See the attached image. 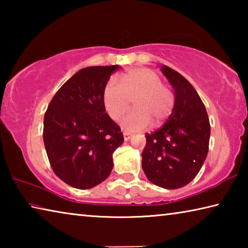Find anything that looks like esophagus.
I'll list each match as a JSON object with an SVG mask.
<instances>
[{
  "mask_svg": "<svg viewBox=\"0 0 248 248\" xmlns=\"http://www.w3.org/2000/svg\"><path fill=\"white\" fill-rule=\"evenodd\" d=\"M131 137H132L131 133L124 132V141H129L130 139H131Z\"/></svg>",
  "mask_w": 248,
  "mask_h": 248,
  "instance_id": "obj_1",
  "label": "esophagus"
}]
</instances>
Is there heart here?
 <instances>
[{
	"mask_svg": "<svg viewBox=\"0 0 248 248\" xmlns=\"http://www.w3.org/2000/svg\"><path fill=\"white\" fill-rule=\"evenodd\" d=\"M133 102L134 110L121 119L128 131H140L152 123L159 127L170 118L175 107V93L163 84L159 75L149 69H133L121 75V85L109 79L103 91L108 116L117 120Z\"/></svg>",
	"mask_w": 248,
	"mask_h": 248,
	"instance_id": "1",
	"label": "heart"
}]
</instances>
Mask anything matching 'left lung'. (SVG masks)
Instances as JSON below:
<instances>
[{"label": "left lung", "mask_w": 248, "mask_h": 248, "mask_svg": "<svg viewBox=\"0 0 248 248\" xmlns=\"http://www.w3.org/2000/svg\"><path fill=\"white\" fill-rule=\"evenodd\" d=\"M162 72L174 87L175 107L161 128L145 134L142 169L151 183L177 189L196 177L207 157L210 123L194 86L170 66Z\"/></svg>", "instance_id": "obj_1"}]
</instances>
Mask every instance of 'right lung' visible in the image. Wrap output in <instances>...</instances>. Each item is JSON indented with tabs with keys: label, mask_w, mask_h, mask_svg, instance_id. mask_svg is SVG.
Listing matches in <instances>:
<instances>
[{
	"label": "right lung",
	"mask_w": 248,
	"mask_h": 248,
	"mask_svg": "<svg viewBox=\"0 0 248 248\" xmlns=\"http://www.w3.org/2000/svg\"><path fill=\"white\" fill-rule=\"evenodd\" d=\"M119 65L89 66L69 78L53 96L44 118V143L59 178L78 189L106 179L112 154L123 144L120 127L106 114L103 91Z\"/></svg>",
	"instance_id": "1"
}]
</instances>
